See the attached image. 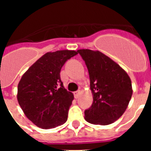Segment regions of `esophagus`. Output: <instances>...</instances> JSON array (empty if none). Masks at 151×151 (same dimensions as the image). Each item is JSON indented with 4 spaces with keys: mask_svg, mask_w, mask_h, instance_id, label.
Segmentation results:
<instances>
[{
    "mask_svg": "<svg viewBox=\"0 0 151 151\" xmlns=\"http://www.w3.org/2000/svg\"><path fill=\"white\" fill-rule=\"evenodd\" d=\"M80 94H81V91H75V92H74L75 98H76V99H77V98H78V97H79Z\"/></svg>",
    "mask_w": 151,
    "mask_h": 151,
    "instance_id": "1",
    "label": "esophagus"
}]
</instances>
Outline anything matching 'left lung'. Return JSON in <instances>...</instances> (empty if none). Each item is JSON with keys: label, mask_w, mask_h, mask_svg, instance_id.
Returning <instances> with one entry per match:
<instances>
[{"label": "left lung", "mask_w": 151, "mask_h": 151, "mask_svg": "<svg viewBox=\"0 0 151 151\" xmlns=\"http://www.w3.org/2000/svg\"><path fill=\"white\" fill-rule=\"evenodd\" d=\"M88 69L93 104L85 111V119L106 125L120 118L132 95L131 78L118 63L99 50L80 49Z\"/></svg>", "instance_id": "8db88e82"}]
</instances>
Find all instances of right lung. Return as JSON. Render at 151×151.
I'll return each mask as SVG.
<instances>
[{
    "label": "right lung",
    "mask_w": 151,
    "mask_h": 151,
    "mask_svg": "<svg viewBox=\"0 0 151 151\" xmlns=\"http://www.w3.org/2000/svg\"><path fill=\"white\" fill-rule=\"evenodd\" d=\"M78 51L47 52L22 75L18 84L17 100L26 116L36 126L53 129L67 120L74 99L60 79V70L67 60Z\"/></svg>",
    "instance_id": "right-lung-1"
}]
</instances>
